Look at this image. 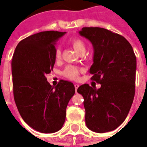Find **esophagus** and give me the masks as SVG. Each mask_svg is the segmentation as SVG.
<instances>
[{
  "label": "esophagus",
  "instance_id": "1",
  "mask_svg": "<svg viewBox=\"0 0 147 147\" xmlns=\"http://www.w3.org/2000/svg\"><path fill=\"white\" fill-rule=\"evenodd\" d=\"M74 86H75V89H76V92H77V89H78V88L79 87V85H78V84H75V85H74Z\"/></svg>",
  "mask_w": 147,
  "mask_h": 147
}]
</instances>
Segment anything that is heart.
<instances>
[{"mask_svg":"<svg viewBox=\"0 0 147 147\" xmlns=\"http://www.w3.org/2000/svg\"><path fill=\"white\" fill-rule=\"evenodd\" d=\"M71 47H73L76 53L78 54L83 53L85 52V44L82 40L80 39H74L71 41ZM62 57V53L59 48H56L55 51V59L56 60H60ZM81 69L76 66L73 65H68L63 70V76L65 78L71 79V80H77L78 78V76L80 73Z\"/></svg>","mask_w":147,"mask_h":147,"instance_id":"obj_1","label":"heart"}]
</instances>
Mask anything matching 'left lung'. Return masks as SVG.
Wrapping results in <instances>:
<instances>
[{
    "label": "left lung",
    "instance_id": "8db88e82",
    "mask_svg": "<svg viewBox=\"0 0 147 147\" xmlns=\"http://www.w3.org/2000/svg\"><path fill=\"white\" fill-rule=\"evenodd\" d=\"M92 43L94 63L92 80L100 84L96 89L88 84L78 87L84 98L85 123L97 133L115 130L127 116L135 94L137 59L131 45L123 36L100 27L79 31Z\"/></svg>",
    "mask_w": 147,
    "mask_h": 147
}]
</instances>
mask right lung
Here are the masks:
<instances>
[{
    "label": "right lung",
    "instance_id": "right-lung-1",
    "mask_svg": "<svg viewBox=\"0 0 147 147\" xmlns=\"http://www.w3.org/2000/svg\"><path fill=\"white\" fill-rule=\"evenodd\" d=\"M65 32L44 31L18 43L13 55V98L22 118L40 133L59 130L65 121L66 107L75 94V86L60 80L53 87L47 75L55 64V44Z\"/></svg>",
    "mask_w": 147,
    "mask_h": 147
}]
</instances>
